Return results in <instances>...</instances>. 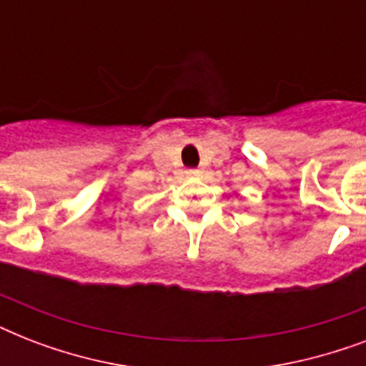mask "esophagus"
I'll list each match as a JSON object with an SVG mask.
<instances>
[{"mask_svg": "<svg viewBox=\"0 0 366 366\" xmlns=\"http://www.w3.org/2000/svg\"><path fill=\"white\" fill-rule=\"evenodd\" d=\"M186 174H188V177H199L201 171L199 169H188V171H186Z\"/></svg>", "mask_w": 366, "mask_h": 366, "instance_id": "esophagus-1", "label": "esophagus"}]
</instances>
